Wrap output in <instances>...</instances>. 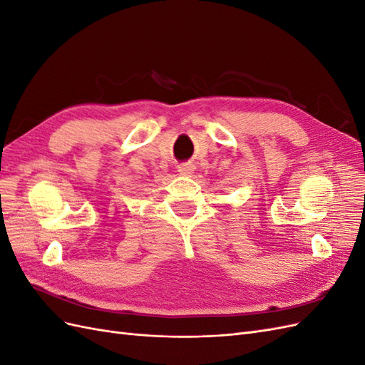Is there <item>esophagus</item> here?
<instances>
[{"label": "esophagus", "instance_id": "esophagus-1", "mask_svg": "<svg viewBox=\"0 0 365 365\" xmlns=\"http://www.w3.org/2000/svg\"><path fill=\"white\" fill-rule=\"evenodd\" d=\"M178 172L181 175H190L193 172V165H190V164H181V165H178Z\"/></svg>", "mask_w": 365, "mask_h": 365}]
</instances>
